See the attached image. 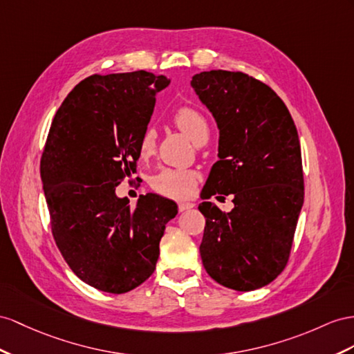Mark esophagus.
<instances>
[{"label":"esophagus","mask_w":354,"mask_h":354,"mask_svg":"<svg viewBox=\"0 0 354 354\" xmlns=\"http://www.w3.org/2000/svg\"><path fill=\"white\" fill-rule=\"evenodd\" d=\"M178 207H179V211H180V212H184V211L193 209V207H194V203H192V202H179V203H178Z\"/></svg>","instance_id":"1"}]
</instances>
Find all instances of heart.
<instances>
[{
    "label": "heart",
    "mask_w": 354,
    "mask_h": 354,
    "mask_svg": "<svg viewBox=\"0 0 354 354\" xmlns=\"http://www.w3.org/2000/svg\"><path fill=\"white\" fill-rule=\"evenodd\" d=\"M174 122L180 131L188 136L198 147L205 145L207 139H209V125H207V121L201 112L193 107H179L174 115ZM156 131L152 129L145 130L139 142V156L142 158L152 156L153 151H156ZM197 179V174L192 170L162 169L157 175L151 178V187L162 196L184 198L193 194Z\"/></svg>",
    "instance_id": "obj_1"
}]
</instances>
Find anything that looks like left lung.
<instances>
[{"label":"left lung","instance_id":"obj_1","mask_svg":"<svg viewBox=\"0 0 354 354\" xmlns=\"http://www.w3.org/2000/svg\"><path fill=\"white\" fill-rule=\"evenodd\" d=\"M192 86L220 130V160L201 196L233 194L234 205L227 214L198 205L206 218L201 257L216 283L250 292L272 283L292 250L304 205L297 130L275 91L241 71H202Z\"/></svg>","mask_w":354,"mask_h":354}]
</instances>
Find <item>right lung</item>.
Here are the masks:
<instances>
[{
  "instance_id": "add662e5",
  "label": "right lung",
  "mask_w": 354,
  "mask_h": 354,
  "mask_svg": "<svg viewBox=\"0 0 354 354\" xmlns=\"http://www.w3.org/2000/svg\"><path fill=\"white\" fill-rule=\"evenodd\" d=\"M170 79L148 71L84 79L53 118L40 174L52 233L70 269L88 286L121 295L147 281L178 206L157 194L136 207L115 188L136 174L139 142L156 95Z\"/></svg>"
}]
</instances>
